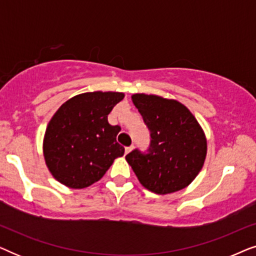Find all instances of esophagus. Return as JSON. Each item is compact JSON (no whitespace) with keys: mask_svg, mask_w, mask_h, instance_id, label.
<instances>
[{"mask_svg":"<svg viewBox=\"0 0 256 256\" xmlns=\"http://www.w3.org/2000/svg\"><path fill=\"white\" fill-rule=\"evenodd\" d=\"M132 148H134V146H127V148L124 149V152H126V154H129L132 150Z\"/></svg>","mask_w":256,"mask_h":256,"instance_id":"34e87169","label":"esophagus"}]
</instances>
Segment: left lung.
<instances>
[{
	"instance_id": "1",
	"label": "left lung",
	"mask_w": 256,
	"mask_h": 256,
	"mask_svg": "<svg viewBox=\"0 0 256 256\" xmlns=\"http://www.w3.org/2000/svg\"><path fill=\"white\" fill-rule=\"evenodd\" d=\"M132 102L150 132L146 152L134 149L126 160L149 191L166 194L186 188L202 170L206 138L184 104L157 96L134 94Z\"/></svg>"
}]
</instances>
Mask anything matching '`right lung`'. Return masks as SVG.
Wrapping results in <instances>:
<instances>
[{
  "label": "right lung",
  "mask_w": 256,
  "mask_h": 256,
  "mask_svg": "<svg viewBox=\"0 0 256 256\" xmlns=\"http://www.w3.org/2000/svg\"><path fill=\"white\" fill-rule=\"evenodd\" d=\"M124 93L93 92L73 96L51 118L44 138V157L56 180L84 188L106 174L124 148L116 142L120 126L108 124V114Z\"/></svg>",
  "instance_id": "right-lung-1"
}]
</instances>
